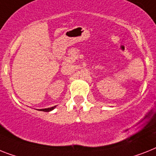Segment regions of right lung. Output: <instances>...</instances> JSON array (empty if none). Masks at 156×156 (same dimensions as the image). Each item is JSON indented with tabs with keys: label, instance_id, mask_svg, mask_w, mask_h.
Here are the masks:
<instances>
[{
	"label": "right lung",
	"instance_id": "right-lung-1",
	"mask_svg": "<svg viewBox=\"0 0 156 156\" xmlns=\"http://www.w3.org/2000/svg\"><path fill=\"white\" fill-rule=\"evenodd\" d=\"M55 107H52V108H44V109H40V111H43V112H50V111H52V109L55 108Z\"/></svg>",
	"mask_w": 156,
	"mask_h": 156
}]
</instances>
